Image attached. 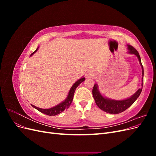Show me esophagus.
<instances>
[{
	"instance_id": "obj_1",
	"label": "esophagus",
	"mask_w": 156,
	"mask_h": 156,
	"mask_svg": "<svg viewBox=\"0 0 156 156\" xmlns=\"http://www.w3.org/2000/svg\"><path fill=\"white\" fill-rule=\"evenodd\" d=\"M94 75V73L92 72V71H88L86 73V76L88 77H90Z\"/></svg>"
}]
</instances>
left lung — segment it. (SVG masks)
Masks as SVG:
<instances>
[{
    "label": "left lung",
    "mask_w": 156,
    "mask_h": 156,
    "mask_svg": "<svg viewBox=\"0 0 156 156\" xmlns=\"http://www.w3.org/2000/svg\"><path fill=\"white\" fill-rule=\"evenodd\" d=\"M127 47H128V53L129 54H134L135 55L137 56V58L139 60V63L141 66V67H142L143 82L142 84H141V85H142V88H139L133 96L129 98H127L124 100H115L103 97L100 94V91H99L98 84L96 83L94 84V86L92 89V95L96 105L100 109L107 113H110V114H119V113L126 111L127 108H129L135 101V100L140 96L141 92H142L143 85L144 69L142 63H141L140 55L138 53V51H136L133 47H132L129 45H127Z\"/></svg>",
    "instance_id": "8db88e82"
}]
</instances>
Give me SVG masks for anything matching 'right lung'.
<instances>
[{"label": "right lung", "instance_id": "right-lung-1", "mask_svg": "<svg viewBox=\"0 0 156 156\" xmlns=\"http://www.w3.org/2000/svg\"><path fill=\"white\" fill-rule=\"evenodd\" d=\"M37 50V49L34 52H33V53L31 54V55H32L34 53H36ZM84 80H85V78L82 77L81 79H79L77 81L75 82L73 84V86L72 87V88H70L69 93H68V95L66 99V100L64 101H62V103H60V104H58L57 105H56V106L52 107V108H48V109H44V108L37 107L33 105L32 104H31V105L34 108H36L37 111H39L40 112L44 113V114H45L47 115L55 116L56 115L60 114V112H63L65 109H66V108H68L70 106L71 103H72V102L73 101V95H74V93H75V89H76V88L82 82H83Z\"/></svg>", "mask_w": 156, "mask_h": 156}]
</instances>
